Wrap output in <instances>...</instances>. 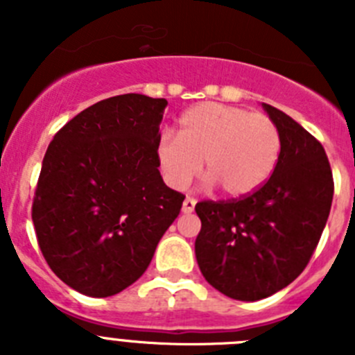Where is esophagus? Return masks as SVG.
<instances>
[{
  "instance_id": "1",
  "label": "esophagus",
  "mask_w": 355,
  "mask_h": 355,
  "mask_svg": "<svg viewBox=\"0 0 355 355\" xmlns=\"http://www.w3.org/2000/svg\"><path fill=\"white\" fill-rule=\"evenodd\" d=\"M196 202L197 200L193 197H187L183 202V213H192L193 208H196Z\"/></svg>"
}]
</instances>
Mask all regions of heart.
<instances>
[{"mask_svg": "<svg viewBox=\"0 0 355 355\" xmlns=\"http://www.w3.org/2000/svg\"><path fill=\"white\" fill-rule=\"evenodd\" d=\"M281 135L265 114L200 103L178 122V137L163 135L156 146L159 168L168 184L183 190L199 174L200 162L209 183L220 184L229 197L258 190L274 171Z\"/></svg>", "mask_w": 355, "mask_h": 355, "instance_id": "obj_1", "label": "heart"}]
</instances>
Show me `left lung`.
<instances>
[{
    "instance_id": "left-lung-1",
    "label": "left lung",
    "mask_w": 355,
    "mask_h": 355,
    "mask_svg": "<svg viewBox=\"0 0 355 355\" xmlns=\"http://www.w3.org/2000/svg\"><path fill=\"white\" fill-rule=\"evenodd\" d=\"M281 135L272 175L229 200H200L196 258L205 279L231 299L261 300L302 274L329 218L334 181L318 140L290 115L263 105Z\"/></svg>"
}]
</instances>
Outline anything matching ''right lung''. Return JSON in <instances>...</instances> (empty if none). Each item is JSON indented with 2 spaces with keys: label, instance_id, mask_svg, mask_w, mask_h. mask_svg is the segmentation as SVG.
<instances>
[{
  "label": "right lung",
  "instance_id": "1",
  "mask_svg": "<svg viewBox=\"0 0 355 355\" xmlns=\"http://www.w3.org/2000/svg\"><path fill=\"white\" fill-rule=\"evenodd\" d=\"M165 106L142 94L108 97L49 144L31 220L44 259L72 290H126L180 215L184 196L163 183L156 156Z\"/></svg>",
  "mask_w": 355,
  "mask_h": 355
}]
</instances>
